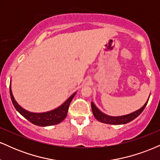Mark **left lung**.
<instances>
[{"mask_svg": "<svg viewBox=\"0 0 160 160\" xmlns=\"http://www.w3.org/2000/svg\"><path fill=\"white\" fill-rule=\"evenodd\" d=\"M148 102L145 103V104L143 106L141 109L138 110V111L133 112V113H130V114L125 115V116H121V117H110L104 113L101 112L99 110L95 107V105L93 104V102L91 103V107H92V111L93 115L95 118L97 119L98 121L102 122H104V123H108V124H113V125H120V124H126L127 122H131L133 120H135L136 117H138L139 115L142 113V111H144V109L146 107Z\"/></svg>", "mask_w": 160, "mask_h": 160, "instance_id": "1", "label": "left lung"}]
</instances>
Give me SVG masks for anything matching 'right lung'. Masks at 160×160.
I'll return each instance as SVG.
<instances>
[{
    "mask_svg": "<svg viewBox=\"0 0 160 160\" xmlns=\"http://www.w3.org/2000/svg\"><path fill=\"white\" fill-rule=\"evenodd\" d=\"M10 93L11 100H12V104H13L16 109L17 110V111H19L20 114L22 115L25 119H27V120L29 121V122H31L32 123L39 126H52V125H56L65 120L66 116L68 114L70 103H71V102L72 101L75 94H76V93L73 94L67 101H66L65 103L62 104L60 107L56 108V109L53 110V111L46 112V113H36L25 111L23 108L20 107L13 98V95L12 94L10 86Z\"/></svg>",
    "mask_w": 160,
    "mask_h": 160,
    "instance_id": "right-lung-1",
    "label": "right lung"
}]
</instances>
